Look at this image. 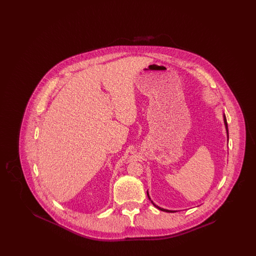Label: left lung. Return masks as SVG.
I'll list each match as a JSON object with an SVG mask.
<instances>
[{
  "instance_id": "8db88e82",
  "label": "left lung",
  "mask_w": 256,
  "mask_h": 256,
  "mask_svg": "<svg viewBox=\"0 0 256 256\" xmlns=\"http://www.w3.org/2000/svg\"><path fill=\"white\" fill-rule=\"evenodd\" d=\"M224 124H226V132H228V122H226V116L224 117ZM146 195L148 196V198L150 200V196H148V193L146 192ZM152 204L154 206L156 207H158V209L160 210H162V211H165V212H174V211H172V210H167V209H163V208H160V207L158 206H156L154 202H152Z\"/></svg>"
}]
</instances>
